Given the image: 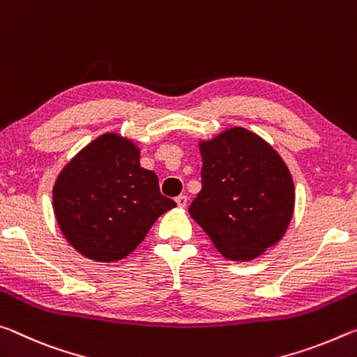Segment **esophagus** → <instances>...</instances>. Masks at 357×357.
Returning <instances> with one entry per match:
<instances>
[{
	"label": "esophagus",
	"instance_id": "1",
	"mask_svg": "<svg viewBox=\"0 0 357 357\" xmlns=\"http://www.w3.org/2000/svg\"><path fill=\"white\" fill-rule=\"evenodd\" d=\"M175 202H177V206H178V207L185 208V207H186V204H188V197H186L185 195H180V196L175 197Z\"/></svg>",
	"mask_w": 357,
	"mask_h": 357
}]
</instances>
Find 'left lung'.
<instances>
[{
	"label": "left lung",
	"instance_id": "obj_1",
	"mask_svg": "<svg viewBox=\"0 0 357 357\" xmlns=\"http://www.w3.org/2000/svg\"><path fill=\"white\" fill-rule=\"evenodd\" d=\"M202 190L188 212L225 258L250 261L275 245L294 212L288 166L258 134L236 126L201 140Z\"/></svg>",
	"mask_w": 357,
	"mask_h": 357
}]
</instances>
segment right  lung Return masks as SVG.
I'll return each mask as SVG.
<instances>
[{
  "label": "right lung",
  "mask_w": 357,
  "mask_h": 357,
  "mask_svg": "<svg viewBox=\"0 0 357 357\" xmlns=\"http://www.w3.org/2000/svg\"><path fill=\"white\" fill-rule=\"evenodd\" d=\"M132 140L106 132L75 155L56 177L54 212L63 236L85 258H126L150 227L177 204L160 192L158 175L140 167Z\"/></svg>",
  "instance_id": "obj_1"
}]
</instances>
